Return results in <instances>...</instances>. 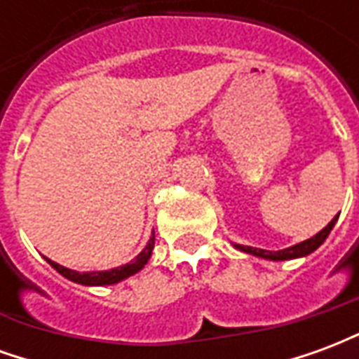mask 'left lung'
<instances>
[{
    "instance_id": "obj_1",
    "label": "left lung",
    "mask_w": 359,
    "mask_h": 359,
    "mask_svg": "<svg viewBox=\"0 0 359 359\" xmlns=\"http://www.w3.org/2000/svg\"><path fill=\"white\" fill-rule=\"evenodd\" d=\"M337 217H332V221L329 225L321 229L316 236H311L308 241L300 242V244H294L290 248L285 250H277V252H269V250H262V248H252V246H242V244H234V248H238L241 252H246V254H252V256L256 257H264V259H271V262H285V259H296V257H304L309 256L311 252H316L325 241H327V236L332 231V226L337 223Z\"/></svg>"
}]
</instances>
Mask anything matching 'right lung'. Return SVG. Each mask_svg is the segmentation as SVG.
Returning a JSON list of instances; mask_svg holds the SVG:
<instances>
[{"label": "right lung", "instance_id": "add662e5", "mask_svg": "<svg viewBox=\"0 0 359 359\" xmlns=\"http://www.w3.org/2000/svg\"><path fill=\"white\" fill-rule=\"evenodd\" d=\"M156 246V233H151L149 236L148 244H146V248L142 250L138 256L134 257L130 264L121 265V267H115V269L109 271H88V273H81V271H73V269H67L63 265L55 264V262H51L46 257V262L53 267V269L61 273L63 277L69 278V280H73V283H79V285L84 286H105V285H115V283H121V280H125L134 273H138V271L144 267V265L148 264V259L151 257V250Z\"/></svg>", "mask_w": 359, "mask_h": 359}]
</instances>
